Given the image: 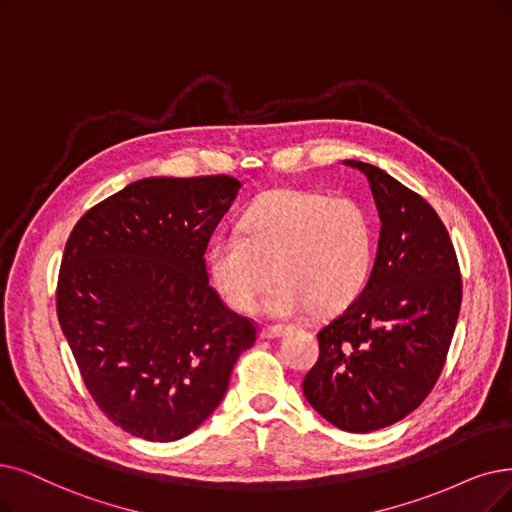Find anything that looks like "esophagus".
Here are the masks:
<instances>
[{
  "mask_svg": "<svg viewBox=\"0 0 512 512\" xmlns=\"http://www.w3.org/2000/svg\"><path fill=\"white\" fill-rule=\"evenodd\" d=\"M285 334H290V327H262V330H260L262 340H275V338H281Z\"/></svg>",
  "mask_w": 512,
  "mask_h": 512,
  "instance_id": "1",
  "label": "esophagus"
}]
</instances>
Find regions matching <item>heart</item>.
I'll list each match as a JSON object with an SVG mask.
<instances>
[{
  "label": "heart",
  "instance_id": "1",
  "mask_svg": "<svg viewBox=\"0 0 512 512\" xmlns=\"http://www.w3.org/2000/svg\"><path fill=\"white\" fill-rule=\"evenodd\" d=\"M372 224L351 197L309 189H273L241 218V231L218 233L208 248V275L231 309L250 311L279 277L262 311L288 319L311 309H342L372 267Z\"/></svg>",
  "mask_w": 512,
  "mask_h": 512
}]
</instances>
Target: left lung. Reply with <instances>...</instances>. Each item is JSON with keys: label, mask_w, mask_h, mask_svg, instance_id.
<instances>
[{"label": "left lung", "mask_w": 512, "mask_h": 512, "mask_svg": "<svg viewBox=\"0 0 512 512\" xmlns=\"http://www.w3.org/2000/svg\"><path fill=\"white\" fill-rule=\"evenodd\" d=\"M342 163L370 182L378 250L361 294L317 334L319 359L302 393L342 431L372 433L433 391L456 330L462 277L445 224L418 193L372 163Z\"/></svg>", "instance_id": "8db88e82"}]
</instances>
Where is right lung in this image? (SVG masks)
Masks as SVG:
<instances>
[{
    "label": "right lung",
    "mask_w": 512,
    "mask_h": 512,
    "mask_svg": "<svg viewBox=\"0 0 512 512\" xmlns=\"http://www.w3.org/2000/svg\"><path fill=\"white\" fill-rule=\"evenodd\" d=\"M241 182L142 178L73 227L56 313L90 395L126 433L191 435L220 405L256 327L210 288L208 241Z\"/></svg>",
    "instance_id": "right-lung-1"
}]
</instances>
